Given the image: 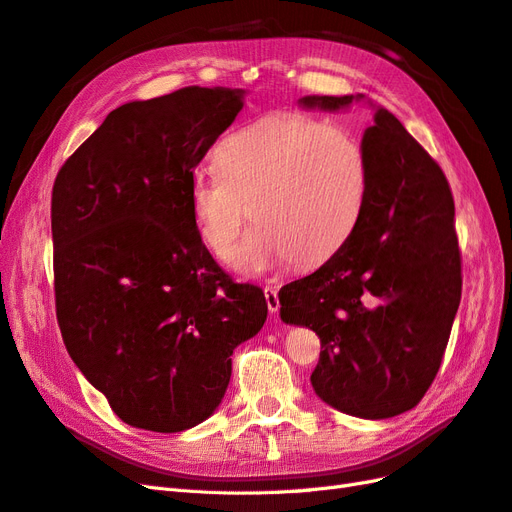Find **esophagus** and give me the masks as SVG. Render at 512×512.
I'll use <instances>...</instances> for the list:
<instances>
[{
    "mask_svg": "<svg viewBox=\"0 0 512 512\" xmlns=\"http://www.w3.org/2000/svg\"><path fill=\"white\" fill-rule=\"evenodd\" d=\"M265 297H267V307H269V312L271 314H277L280 312V294H277V288H273V286H267L265 288Z\"/></svg>",
    "mask_w": 512,
    "mask_h": 512,
    "instance_id": "1",
    "label": "esophagus"
}]
</instances>
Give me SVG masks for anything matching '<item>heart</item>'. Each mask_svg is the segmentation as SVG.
I'll use <instances>...</instances> for the list:
<instances>
[{"label": "heart", "mask_w": 512, "mask_h": 512, "mask_svg": "<svg viewBox=\"0 0 512 512\" xmlns=\"http://www.w3.org/2000/svg\"><path fill=\"white\" fill-rule=\"evenodd\" d=\"M215 168L190 177L198 235L226 256L245 220L256 222L235 252V267L260 273L297 260L314 267L342 250L359 226L371 185L361 136L301 111L260 117L226 134Z\"/></svg>", "instance_id": "1"}]
</instances>
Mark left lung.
I'll return each instance as SVG.
<instances>
[{
  "mask_svg": "<svg viewBox=\"0 0 512 512\" xmlns=\"http://www.w3.org/2000/svg\"><path fill=\"white\" fill-rule=\"evenodd\" d=\"M363 96H307L337 111ZM363 134L365 213L324 265L280 290L282 320L320 337L316 395L339 412L391 418L436 378L461 301L455 200L440 164L382 106Z\"/></svg>",
  "mask_w": 512,
  "mask_h": 512,
  "instance_id": "1",
  "label": "left lung"
}]
</instances>
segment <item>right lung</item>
Returning <instances> with one entry per match:
<instances>
[{
    "mask_svg": "<svg viewBox=\"0 0 512 512\" xmlns=\"http://www.w3.org/2000/svg\"><path fill=\"white\" fill-rule=\"evenodd\" d=\"M243 108L241 89L128 102L59 168L51 198L57 324L68 354L138 429H190L220 406L230 354L267 299L213 260L190 177Z\"/></svg>",
    "mask_w": 512,
    "mask_h": 512,
    "instance_id": "1",
    "label": "right lung"
}]
</instances>
